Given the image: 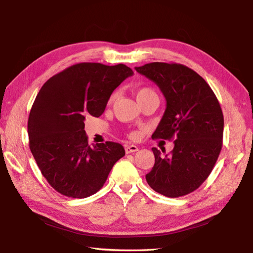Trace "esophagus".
<instances>
[{
	"label": "esophagus",
	"instance_id": "esophagus-1",
	"mask_svg": "<svg viewBox=\"0 0 253 253\" xmlns=\"http://www.w3.org/2000/svg\"><path fill=\"white\" fill-rule=\"evenodd\" d=\"M138 150H139V148H138L137 146H135V144H131V146H126V147H125V152H126L127 154L136 152V151H138Z\"/></svg>",
	"mask_w": 253,
	"mask_h": 253
}]
</instances>
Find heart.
<instances>
[{
    "label": "heart",
    "mask_w": 253,
    "mask_h": 253,
    "mask_svg": "<svg viewBox=\"0 0 253 253\" xmlns=\"http://www.w3.org/2000/svg\"><path fill=\"white\" fill-rule=\"evenodd\" d=\"M149 91H152V90H150V89H148V88H142V89H139L138 91H137V98L139 95H141V94H143V93H146V92H149ZM137 135L136 133H133L132 135V137H136Z\"/></svg>",
    "instance_id": "b5f03b06"
}]
</instances>
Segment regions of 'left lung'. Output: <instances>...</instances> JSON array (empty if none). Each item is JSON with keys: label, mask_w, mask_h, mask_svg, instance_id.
<instances>
[{"label": "left lung", "mask_w": 253, "mask_h": 253, "mask_svg": "<svg viewBox=\"0 0 253 253\" xmlns=\"http://www.w3.org/2000/svg\"><path fill=\"white\" fill-rule=\"evenodd\" d=\"M136 71L152 80L166 100L164 115L152 138L175 140L169 154L152 148L155 162L146 179L163 196L188 195L208 178L221 152V105L206 80L181 64L154 62Z\"/></svg>", "instance_id": "8db88e82"}]
</instances>
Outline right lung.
<instances>
[{
  "label": "right lung",
  "mask_w": 253,
  "mask_h": 253,
  "mask_svg": "<svg viewBox=\"0 0 253 253\" xmlns=\"http://www.w3.org/2000/svg\"><path fill=\"white\" fill-rule=\"evenodd\" d=\"M132 75L124 64L79 63L42 85L29 114V147L42 175L57 192L79 199L94 195L125 155L116 142L90 147L84 120L102 115L113 91Z\"/></svg>",
  "instance_id": "add662e5"
}]
</instances>
